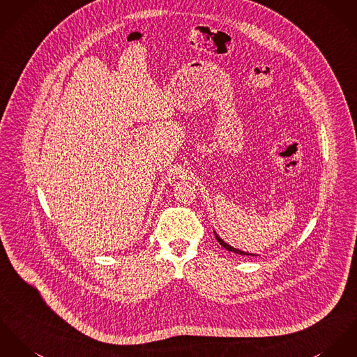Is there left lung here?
Returning a JSON list of instances; mask_svg holds the SVG:
<instances>
[{"instance_id":"1","label":"left lung","mask_w":357,"mask_h":357,"mask_svg":"<svg viewBox=\"0 0 357 357\" xmlns=\"http://www.w3.org/2000/svg\"><path fill=\"white\" fill-rule=\"evenodd\" d=\"M215 232V236H216V239H218V242H219L221 246L224 247L225 250H228V251H232V252H236V254H241V255H251V257H257L258 254H252V252H247V251H242V250H239V248H235V247L229 246L227 242H224L221 238H220L219 235L216 234V231H213Z\"/></svg>"}]
</instances>
